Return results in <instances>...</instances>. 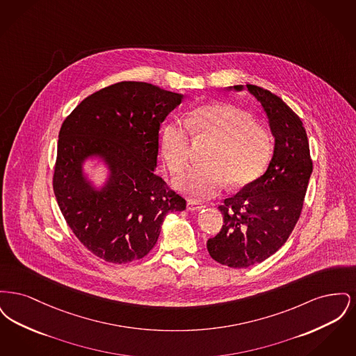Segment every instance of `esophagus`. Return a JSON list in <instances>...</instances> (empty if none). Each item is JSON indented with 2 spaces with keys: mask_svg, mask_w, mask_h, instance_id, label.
<instances>
[{
  "mask_svg": "<svg viewBox=\"0 0 356 356\" xmlns=\"http://www.w3.org/2000/svg\"><path fill=\"white\" fill-rule=\"evenodd\" d=\"M186 208L189 211H199V209L204 208V205L203 204L197 203V202H188L186 203Z\"/></svg>",
  "mask_w": 356,
  "mask_h": 356,
  "instance_id": "34e87169",
  "label": "esophagus"
}]
</instances>
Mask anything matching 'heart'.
<instances>
[{"label": "heart", "instance_id": "obj_1", "mask_svg": "<svg viewBox=\"0 0 356 356\" xmlns=\"http://www.w3.org/2000/svg\"><path fill=\"white\" fill-rule=\"evenodd\" d=\"M191 138L197 144L209 143L204 153L205 165L181 173L173 184L193 200L212 199L228 183L232 188L250 186L271 159L268 131L228 104L199 106L186 125L170 122L163 129L161 153L172 173L186 170L192 154Z\"/></svg>", "mask_w": 356, "mask_h": 356}]
</instances>
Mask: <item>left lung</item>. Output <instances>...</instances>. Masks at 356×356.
<instances>
[{"label": "left lung", "instance_id": "1", "mask_svg": "<svg viewBox=\"0 0 356 356\" xmlns=\"http://www.w3.org/2000/svg\"><path fill=\"white\" fill-rule=\"evenodd\" d=\"M241 90L243 85L229 86ZM247 89L263 105L275 137L268 170L219 209L222 227L208 238L211 257L222 266L247 268L275 254L300 218L312 160L300 118L280 97L256 85Z\"/></svg>", "mask_w": 356, "mask_h": 356}]
</instances>
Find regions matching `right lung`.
Returning <instances> with one entry per match:
<instances>
[{
	"label": "right lung",
	"mask_w": 356,
	"mask_h": 356,
	"mask_svg": "<svg viewBox=\"0 0 356 356\" xmlns=\"http://www.w3.org/2000/svg\"><path fill=\"white\" fill-rule=\"evenodd\" d=\"M181 99L156 85L121 81L88 96L61 125L53 173L57 203L85 248L108 263L144 257L167 213L186 209V199L154 173L160 124ZM90 154H100L113 170L102 193L82 177Z\"/></svg>",
	"instance_id": "obj_1"
}]
</instances>
